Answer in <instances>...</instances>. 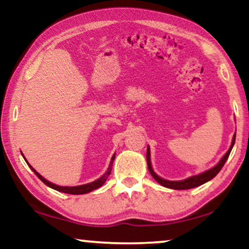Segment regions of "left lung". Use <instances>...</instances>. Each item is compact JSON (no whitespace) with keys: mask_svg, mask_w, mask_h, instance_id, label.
I'll return each instance as SVG.
<instances>
[{"mask_svg":"<svg viewBox=\"0 0 249 249\" xmlns=\"http://www.w3.org/2000/svg\"><path fill=\"white\" fill-rule=\"evenodd\" d=\"M234 141H236V135L233 136L232 138V142H231V146L229 148V151L226 153V155L223 156L222 159H221V161L217 163V164L214 166V168L207 170V171L200 173L198 176H194V177H190V178L186 179V180H181V181H169V180H164L162 178H160V177L156 175V173L153 171L152 169V165H151V159H149V148H147V154H146V159H147V165H148V171L151 172V175L153 178H154L156 181H158L160 185L166 187V188H171V189H190V188H195V187H198L200 185H203V183H205L207 181H210L211 179H213L214 177H215L217 173L221 171V169L223 168L224 163L229 158L230 155V152L231 149L233 147V144H234Z\"/></svg>","mask_w":249,"mask_h":249,"instance_id":"1","label":"left lung"}]
</instances>
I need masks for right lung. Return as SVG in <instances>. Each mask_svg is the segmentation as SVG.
<instances>
[{
  "mask_svg": "<svg viewBox=\"0 0 249 249\" xmlns=\"http://www.w3.org/2000/svg\"><path fill=\"white\" fill-rule=\"evenodd\" d=\"M114 158H115V155L112 156V160H111L110 166H108V169H107V173H105V175H104L103 177H101L100 179L95 180L94 182L87 183V185H83V186H74V187H61V186H56V185H54V183L50 182V181H47L46 179H44L43 177L40 176L38 172L35 171V169H33V166H32V165H29V166H30V169H32L33 171L35 172V175H36L37 177H38V178H39L40 180H42V181H43L44 183H45L46 186L51 187V188L55 189V190H57V192H61V193L71 194V195H81V194H87V193H89V192H93L94 189H97V188H100L101 186H103V183H104L105 181H107V177L110 176V173H111V170H112V163H113V160H114Z\"/></svg>",
  "mask_w": 249,
  "mask_h": 249,
  "instance_id": "1",
  "label": "right lung"
}]
</instances>
